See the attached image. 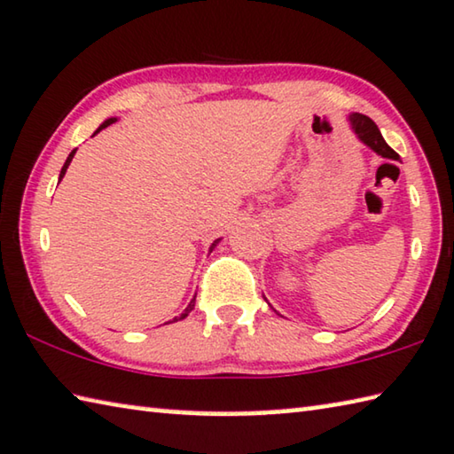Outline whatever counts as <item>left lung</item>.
<instances>
[{"mask_svg": "<svg viewBox=\"0 0 454 454\" xmlns=\"http://www.w3.org/2000/svg\"><path fill=\"white\" fill-rule=\"evenodd\" d=\"M349 121H351V129H354L356 135L365 143V145L376 151L378 155L387 157V160H398V153H395V151L384 141V137H382V133H380L378 125L373 123L370 117L354 113V114H349Z\"/></svg>", "mask_w": 454, "mask_h": 454, "instance_id": "1", "label": "left lung"}]
</instances>
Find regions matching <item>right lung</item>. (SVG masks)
<instances>
[{
	"label": "right lung",
	"mask_w": 454,
	"mask_h": 454,
	"mask_svg": "<svg viewBox=\"0 0 454 454\" xmlns=\"http://www.w3.org/2000/svg\"><path fill=\"white\" fill-rule=\"evenodd\" d=\"M111 123H114V119H106V121H105V123H103V125H100V127L97 129V133L100 131V129L109 127ZM74 153H76V149H74V151H72V153L68 155V160H67V163H64V168H62V171H60V179L64 177V174H67V169H68V165H70V161H72V157H74ZM215 244H218V240H215V242L212 244V248L215 247ZM212 248H210V250H212ZM193 305H196V297H193V299L190 301V305H188V307H185V311L182 313V317H176L174 321H177V319H184V317H188V315H190V311H192V309H193Z\"/></svg>",
	"instance_id": "right-lung-1"
}]
</instances>
